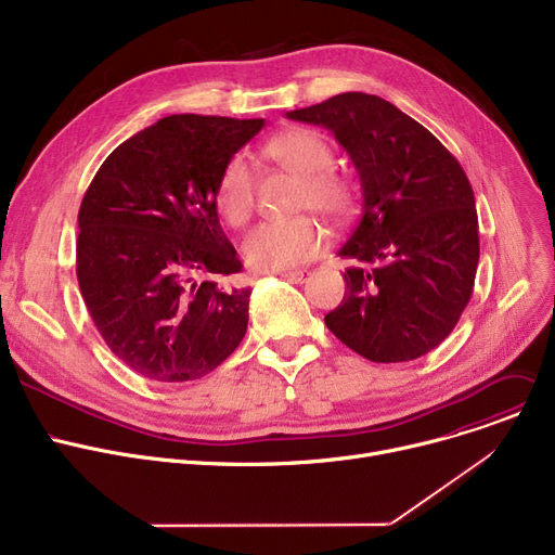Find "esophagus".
I'll list each match as a JSON object with an SVG mask.
<instances>
[{
  "label": "esophagus",
  "mask_w": 555,
  "mask_h": 555,
  "mask_svg": "<svg viewBox=\"0 0 555 555\" xmlns=\"http://www.w3.org/2000/svg\"><path fill=\"white\" fill-rule=\"evenodd\" d=\"M308 274H310L308 270H294V272H285L283 279L289 283H304L308 279Z\"/></svg>",
  "instance_id": "obj_1"
}]
</instances>
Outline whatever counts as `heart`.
<instances>
[{"mask_svg": "<svg viewBox=\"0 0 555 555\" xmlns=\"http://www.w3.org/2000/svg\"><path fill=\"white\" fill-rule=\"evenodd\" d=\"M266 154L281 167L304 176L297 207L341 218L352 209V182L332 169L335 152L312 129H289L272 138ZM214 203L232 228L245 225L256 207V178L243 156L228 160L216 182ZM327 230L312 216L266 220L243 238V258L254 272H283L317 258L327 245Z\"/></svg>", "mask_w": 555, "mask_h": 555, "instance_id": "b5f03b06", "label": "heart"}]
</instances>
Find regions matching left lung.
Instances as JSON below:
<instances>
[{"instance_id":"obj_1","label":"left lung","mask_w":555,"mask_h":555,"mask_svg":"<svg viewBox=\"0 0 555 555\" xmlns=\"http://www.w3.org/2000/svg\"><path fill=\"white\" fill-rule=\"evenodd\" d=\"M287 118L335 133L361 180V218L339 249L354 266L325 325L377 363L430 352L457 325L479 261L464 169L426 127L379 95L339 93Z\"/></svg>"}]
</instances>
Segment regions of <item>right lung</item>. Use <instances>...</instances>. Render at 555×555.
Returning a JSON list of instances; mask_svg holds the SVG:
<instances>
[{"label": "right lung", "instance_id": "right-lung-1", "mask_svg": "<svg viewBox=\"0 0 555 555\" xmlns=\"http://www.w3.org/2000/svg\"><path fill=\"white\" fill-rule=\"evenodd\" d=\"M263 125L167 116L116 146L82 198V299L111 352L146 379H201L245 337L249 289L220 285L243 266L214 190Z\"/></svg>", "mask_w": 555, "mask_h": 555}]
</instances>
